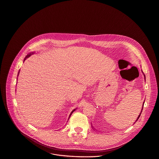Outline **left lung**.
Returning a JSON list of instances; mask_svg holds the SVG:
<instances>
[{
	"label": "left lung",
	"mask_w": 159,
	"mask_h": 159,
	"mask_svg": "<svg viewBox=\"0 0 159 159\" xmlns=\"http://www.w3.org/2000/svg\"><path fill=\"white\" fill-rule=\"evenodd\" d=\"M142 73H143V72H142ZM143 76H144V79H145V74L143 73ZM144 102H145V100L143 101V105H142V110H141V112H140V114L139 115V116H138V117H137V120H136V121H137V120L139 119V117H140V115H141V113H142V110H143V105H144ZM136 121L135 122H136ZM93 128V127H92ZM93 129H94V128H93ZM94 130H95V129H94Z\"/></svg>",
	"instance_id": "left-lung-1"
}]
</instances>
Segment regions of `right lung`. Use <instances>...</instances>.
Here are the masks:
<instances>
[{"instance_id":"1","label":"right lung","mask_w":159,"mask_h":159,"mask_svg":"<svg viewBox=\"0 0 159 159\" xmlns=\"http://www.w3.org/2000/svg\"><path fill=\"white\" fill-rule=\"evenodd\" d=\"M34 53H35V52H31V53H29V54H27V56H26V57H25V59H24V61H25V59H27V58H29V57H30V56H32V55H33V54H34ZM19 72H20V70H19V73H18V75H17V76H18V75H19ZM76 109H74V110H73V111H72V112H71V113H70V116H69V118H70V116H71V115H72V113H73V112H74V111H75V110H76Z\"/></svg>"}]
</instances>
